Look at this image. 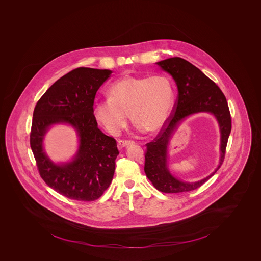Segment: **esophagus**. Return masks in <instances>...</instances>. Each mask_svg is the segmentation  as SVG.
I'll use <instances>...</instances> for the list:
<instances>
[{
    "label": "esophagus",
    "instance_id": "34e87169",
    "mask_svg": "<svg viewBox=\"0 0 261 261\" xmlns=\"http://www.w3.org/2000/svg\"><path fill=\"white\" fill-rule=\"evenodd\" d=\"M134 142L133 141H125V140H120L118 142V148L119 149H122V148H124V147H126L128 145H131V144H133Z\"/></svg>",
    "mask_w": 261,
    "mask_h": 261
}]
</instances>
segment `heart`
<instances>
[{
	"label": "heart",
	"mask_w": 261,
	"mask_h": 261,
	"mask_svg": "<svg viewBox=\"0 0 261 261\" xmlns=\"http://www.w3.org/2000/svg\"><path fill=\"white\" fill-rule=\"evenodd\" d=\"M109 96L96 100L95 119L110 134L126 126L128 112L137 130L158 132L168 121L174 103V87L166 75H127L112 83Z\"/></svg>",
	"instance_id": "1"
}]
</instances>
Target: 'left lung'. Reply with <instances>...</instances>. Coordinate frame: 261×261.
Instances as JSON below:
<instances>
[{
	"instance_id": "obj_1",
	"label": "left lung",
	"mask_w": 261,
	"mask_h": 261,
	"mask_svg": "<svg viewBox=\"0 0 261 261\" xmlns=\"http://www.w3.org/2000/svg\"><path fill=\"white\" fill-rule=\"evenodd\" d=\"M163 71L173 77L178 96L173 114L153 142L146 144L144 172L157 190L165 193H179L200 188L220 168L231 130V119L226 96L212 79L197 67L181 57L157 62ZM201 111L214 114L220 124L221 160L214 172L198 182H182L170 173L167 166V149L170 139L179 123L190 114Z\"/></svg>"
}]
</instances>
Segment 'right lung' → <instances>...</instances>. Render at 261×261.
<instances>
[{
	"label": "right lung",
	"instance_id": "1",
	"mask_svg": "<svg viewBox=\"0 0 261 261\" xmlns=\"http://www.w3.org/2000/svg\"><path fill=\"white\" fill-rule=\"evenodd\" d=\"M111 73L110 70L74 69L47 89L33 111L30 141L40 176L65 197L95 201L112 182L119 154L117 142L98 129L93 108L97 90ZM62 123L75 128L80 146L71 162L56 164L47 157L42 142L49 126Z\"/></svg>",
	"mask_w": 261,
	"mask_h": 261
}]
</instances>
